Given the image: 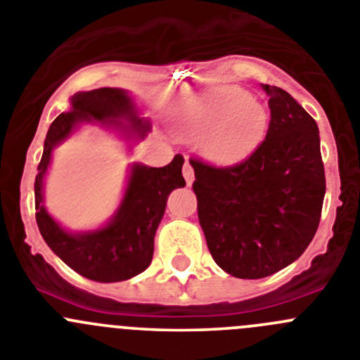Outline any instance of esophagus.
Instances as JSON below:
<instances>
[{"mask_svg":"<svg viewBox=\"0 0 360 360\" xmlns=\"http://www.w3.org/2000/svg\"><path fill=\"white\" fill-rule=\"evenodd\" d=\"M183 176H184V181H186V184H191L193 183V179H195V172H193V167L190 165V161H184L183 165Z\"/></svg>","mask_w":360,"mask_h":360,"instance_id":"1","label":"esophagus"}]
</instances>
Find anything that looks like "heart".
Returning a JSON list of instances; mask_svg holds the SVG:
<instances>
[{
  "mask_svg": "<svg viewBox=\"0 0 360 360\" xmlns=\"http://www.w3.org/2000/svg\"><path fill=\"white\" fill-rule=\"evenodd\" d=\"M268 129V112L238 86H220L197 101L181 124V134L200 139L207 158L233 163L247 158L263 142Z\"/></svg>",
  "mask_w": 360,
  "mask_h": 360,
  "instance_id": "obj_1",
  "label": "heart"
}]
</instances>
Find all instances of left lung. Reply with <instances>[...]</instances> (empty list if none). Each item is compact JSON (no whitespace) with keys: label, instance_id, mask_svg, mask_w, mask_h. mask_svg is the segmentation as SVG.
<instances>
[{"label":"left lung","instance_id":"obj_1","mask_svg":"<svg viewBox=\"0 0 360 360\" xmlns=\"http://www.w3.org/2000/svg\"><path fill=\"white\" fill-rule=\"evenodd\" d=\"M266 136L229 167L193 160L197 213L214 263L238 278H263L304 254L325 197L316 120L278 86L263 85Z\"/></svg>","mask_w":360,"mask_h":360}]
</instances>
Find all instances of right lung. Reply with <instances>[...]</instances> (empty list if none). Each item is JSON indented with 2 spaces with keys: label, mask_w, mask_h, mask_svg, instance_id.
I'll list each match as a JSON object with an SVG mask.
<instances>
[{
  "label": "right lung",
  "mask_w": 360,
  "mask_h": 360,
  "mask_svg": "<svg viewBox=\"0 0 360 360\" xmlns=\"http://www.w3.org/2000/svg\"><path fill=\"white\" fill-rule=\"evenodd\" d=\"M126 116L129 127L113 118ZM113 124L126 133L143 139L149 124L134 115L133 103L122 89H96L74 94L70 112L60 113L49 126L44 140L42 160L35 177V218L40 234L56 256L83 277L97 282L127 281L142 274L153 261L154 234L163 218L170 191L186 184L183 172L184 158L176 154L169 165L161 169L133 165L126 193L110 224L92 233H67L49 217L42 204V181L51 161V153L58 143L82 122Z\"/></svg>",
  "instance_id": "right-lung-1"
}]
</instances>
